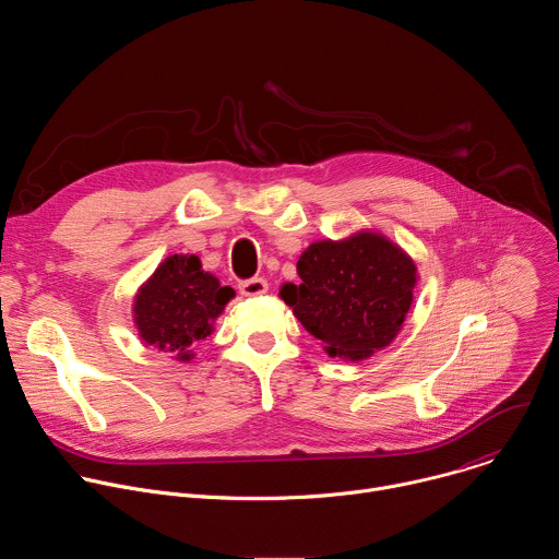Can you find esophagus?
Instances as JSON below:
<instances>
[{"mask_svg":"<svg viewBox=\"0 0 559 559\" xmlns=\"http://www.w3.org/2000/svg\"><path fill=\"white\" fill-rule=\"evenodd\" d=\"M238 292H241L243 296H261L267 292V281L261 278V276H254V278H246L238 283Z\"/></svg>","mask_w":559,"mask_h":559,"instance_id":"esophagus-1","label":"esophagus"}]
</instances>
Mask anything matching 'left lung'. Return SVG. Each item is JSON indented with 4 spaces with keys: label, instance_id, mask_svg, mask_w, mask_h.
Segmentation results:
<instances>
[{
    "label": "left lung",
    "instance_id": "obj_1",
    "mask_svg": "<svg viewBox=\"0 0 559 559\" xmlns=\"http://www.w3.org/2000/svg\"><path fill=\"white\" fill-rule=\"evenodd\" d=\"M296 270L300 283L281 296L332 358L362 360L386 347L414 300V261L371 231L311 243Z\"/></svg>",
    "mask_w": 559,
    "mask_h": 559
}]
</instances>
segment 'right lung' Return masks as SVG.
<instances>
[{
    "instance_id": "right-lung-1",
    "label": "right lung",
    "mask_w": 559,
    "mask_h": 559,
    "mask_svg": "<svg viewBox=\"0 0 559 559\" xmlns=\"http://www.w3.org/2000/svg\"><path fill=\"white\" fill-rule=\"evenodd\" d=\"M234 289L201 270L197 257H168L141 287L134 321L141 338L177 360H190L192 347L210 336L212 321Z\"/></svg>"
}]
</instances>
